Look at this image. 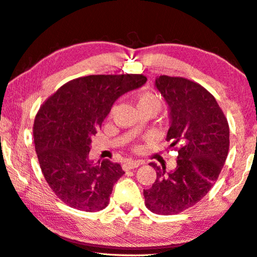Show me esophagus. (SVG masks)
I'll use <instances>...</instances> for the list:
<instances>
[{
  "instance_id": "obj_1",
  "label": "esophagus",
  "mask_w": 257,
  "mask_h": 257,
  "mask_svg": "<svg viewBox=\"0 0 257 257\" xmlns=\"http://www.w3.org/2000/svg\"><path fill=\"white\" fill-rule=\"evenodd\" d=\"M145 163L143 161H128L125 162L123 164V170L124 171H128V170H134V169H137L139 165H143Z\"/></svg>"
}]
</instances>
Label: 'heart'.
<instances>
[{
	"label": "heart",
	"mask_w": 257,
	"mask_h": 257,
	"mask_svg": "<svg viewBox=\"0 0 257 257\" xmlns=\"http://www.w3.org/2000/svg\"><path fill=\"white\" fill-rule=\"evenodd\" d=\"M138 109L141 108H153L155 110L161 109V100L157 94L153 92H141L137 96Z\"/></svg>",
	"instance_id": "1"
}]
</instances>
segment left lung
I'll list each match as a JSON object with an SVG mask.
<instances>
[{
    "label": "left lung",
    "instance_id": "obj_1",
    "mask_svg": "<svg viewBox=\"0 0 257 257\" xmlns=\"http://www.w3.org/2000/svg\"><path fill=\"white\" fill-rule=\"evenodd\" d=\"M155 86L170 109L166 141L179 145L176 169L149 163L156 170L145 204L157 214H175L193 207L206 195L225 164L229 151V125L214 96L184 77L161 75Z\"/></svg>",
    "mask_w": 257,
    "mask_h": 257
}]
</instances>
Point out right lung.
Instances as JSON below:
<instances>
[{"label":"right lung","mask_w":257,"mask_h":257,"mask_svg":"<svg viewBox=\"0 0 257 257\" xmlns=\"http://www.w3.org/2000/svg\"><path fill=\"white\" fill-rule=\"evenodd\" d=\"M146 81L143 74L78 77L40 106L34 123L36 153L45 180L67 206L94 212L109 204L113 185L124 172L109 160L93 164L91 137L115 100Z\"/></svg>","instance_id":"right-lung-1"}]
</instances>
